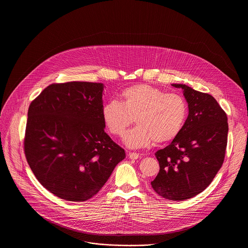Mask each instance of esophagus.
<instances>
[{"label":"esophagus","mask_w":248,"mask_h":248,"mask_svg":"<svg viewBox=\"0 0 248 248\" xmlns=\"http://www.w3.org/2000/svg\"><path fill=\"white\" fill-rule=\"evenodd\" d=\"M128 156H129L130 159H132V160H137V159H139L140 157V154H136V153H129Z\"/></svg>","instance_id":"esophagus-1"}]
</instances>
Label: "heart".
Segmentation results:
<instances>
[{"label": "heart", "mask_w": 248, "mask_h": 248, "mask_svg": "<svg viewBox=\"0 0 248 248\" xmlns=\"http://www.w3.org/2000/svg\"><path fill=\"white\" fill-rule=\"evenodd\" d=\"M120 98L121 102L105 103L101 115L107 129L116 137H123L135 119L138 126L124 138L128 147L144 148L153 142L160 145L172 141L183 128L188 108L179 94L137 84L125 88Z\"/></svg>", "instance_id": "1"}]
</instances>
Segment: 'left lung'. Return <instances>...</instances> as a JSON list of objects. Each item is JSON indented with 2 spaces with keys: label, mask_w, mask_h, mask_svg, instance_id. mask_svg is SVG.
I'll return each instance as SVG.
<instances>
[{
  "label": "left lung",
  "mask_w": 248,
  "mask_h": 248,
  "mask_svg": "<svg viewBox=\"0 0 248 248\" xmlns=\"http://www.w3.org/2000/svg\"><path fill=\"white\" fill-rule=\"evenodd\" d=\"M172 85L183 90L189 115L177 138L155 153L160 170L152 187L165 199L183 201L206 189L222 166L229 125L211 94L186 84Z\"/></svg>",
  "instance_id": "obj_1"
}]
</instances>
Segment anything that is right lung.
I'll use <instances>...</instances> for the list:
<instances>
[{"label":"right lung","instance_id":"1","mask_svg":"<svg viewBox=\"0 0 248 248\" xmlns=\"http://www.w3.org/2000/svg\"><path fill=\"white\" fill-rule=\"evenodd\" d=\"M103 89L99 83H52L29 107L28 164L39 182L63 200L92 198L125 158L104 131Z\"/></svg>","mask_w":248,"mask_h":248}]
</instances>
